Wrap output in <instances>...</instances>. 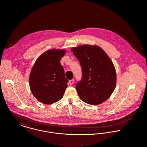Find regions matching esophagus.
Returning <instances> with one entry per match:
<instances>
[{"instance_id": "esophagus-1", "label": "esophagus", "mask_w": 147, "mask_h": 147, "mask_svg": "<svg viewBox=\"0 0 147 147\" xmlns=\"http://www.w3.org/2000/svg\"><path fill=\"white\" fill-rule=\"evenodd\" d=\"M69 83L70 85H72L74 83V79H72V80H70L69 81Z\"/></svg>"}]
</instances>
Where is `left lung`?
<instances>
[{
    "mask_svg": "<svg viewBox=\"0 0 147 147\" xmlns=\"http://www.w3.org/2000/svg\"><path fill=\"white\" fill-rule=\"evenodd\" d=\"M80 63L82 78L76 85L80 98L95 105L110 97L116 83L114 65L104 51L98 46L85 45L71 49Z\"/></svg>",
    "mask_w": 147,
    "mask_h": 147,
    "instance_id": "obj_1",
    "label": "left lung"
}]
</instances>
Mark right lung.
Instances as JSON below:
<instances>
[{
    "label": "right lung",
    "mask_w": 147,
    "mask_h": 147,
    "mask_svg": "<svg viewBox=\"0 0 147 147\" xmlns=\"http://www.w3.org/2000/svg\"><path fill=\"white\" fill-rule=\"evenodd\" d=\"M64 49H49L42 53L35 61L30 73L29 83L32 95L39 101L51 104L63 98L68 80L60 59Z\"/></svg>",
    "instance_id": "1"
}]
</instances>
